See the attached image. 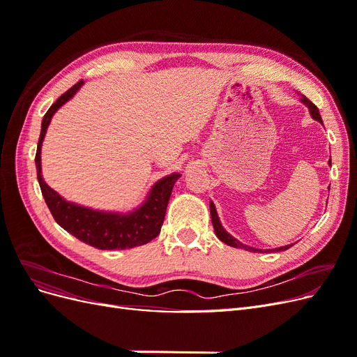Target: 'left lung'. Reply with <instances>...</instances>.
Masks as SVG:
<instances>
[{
    "label": "left lung",
    "instance_id": "8db88e82",
    "mask_svg": "<svg viewBox=\"0 0 357 357\" xmlns=\"http://www.w3.org/2000/svg\"><path fill=\"white\" fill-rule=\"evenodd\" d=\"M301 101L304 102V104L308 107V110H310V113H311L312 119H316V121L321 122V117H320V113H319V109H317V107H316L314 104H312V102L307 98V96H302V100H301ZM321 123H323V122H321ZM329 165H331V160H329ZM210 213H211V222H213V226H214V232H215V235H218V238H219L222 243L228 244V245H232V247H236V248H244V250H250V252H262V250H257V248H252V247H248V245H245V244L240 243L238 240H235L231 234L226 232V231H225V228L222 226V223H220V220H219L218 211H215V207H214V204H213V202H210ZM290 245H291V244H290ZM290 245L278 247V248H275V252H280V250H287V248H290ZM266 252H269V250H266Z\"/></svg>",
    "mask_w": 357,
    "mask_h": 357
}]
</instances>
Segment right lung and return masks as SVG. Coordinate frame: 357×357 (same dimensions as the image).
I'll use <instances>...</instances> for the list:
<instances>
[{
    "instance_id": "obj_1",
    "label": "right lung",
    "mask_w": 357,
    "mask_h": 357,
    "mask_svg": "<svg viewBox=\"0 0 357 357\" xmlns=\"http://www.w3.org/2000/svg\"><path fill=\"white\" fill-rule=\"evenodd\" d=\"M82 84L83 80L75 83L71 89L61 95L56 102L52 104L45 117H43L36 153L37 178L43 197H45L53 219L56 220L61 228L74 235L77 240L95 248H100V250H125V248L147 244L149 241L156 238L160 232L172 188H174V183L180 177L178 172L159 180L152 190L149 192L146 202L139 205L137 210L126 214L98 211L82 207V205L74 202H68L43 180L41 144L43 139H45L47 126L53 114L56 113L59 107L73 98Z\"/></svg>"
}]
</instances>
